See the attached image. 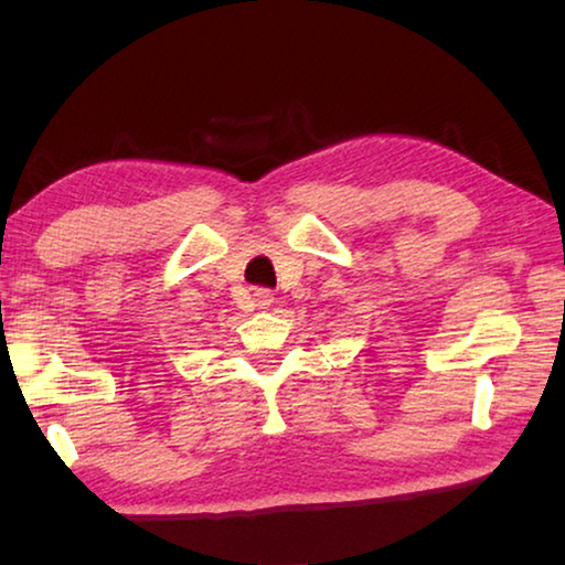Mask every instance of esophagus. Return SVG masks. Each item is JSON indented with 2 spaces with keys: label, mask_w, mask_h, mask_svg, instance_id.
Masks as SVG:
<instances>
[{
  "label": "esophagus",
  "mask_w": 565,
  "mask_h": 565,
  "mask_svg": "<svg viewBox=\"0 0 565 565\" xmlns=\"http://www.w3.org/2000/svg\"><path fill=\"white\" fill-rule=\"evenodd\" d=\"M252 296H254V301H256V306H259V309H266V306H271V301H274V294L269 289H259V286H256Z\"/></svg>",
  "instance_id": "esophagus-1"
}]
</instances>
